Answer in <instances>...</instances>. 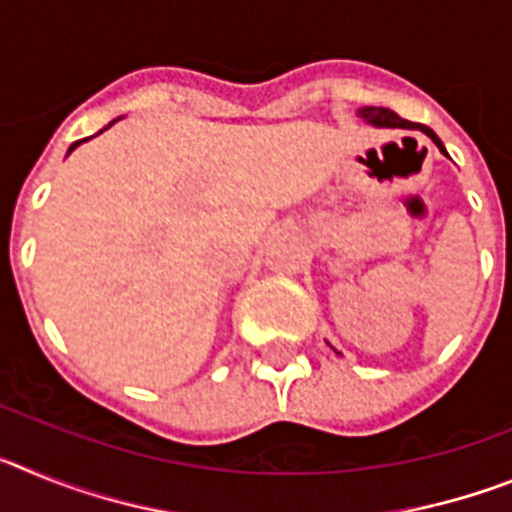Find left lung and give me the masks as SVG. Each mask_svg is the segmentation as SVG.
<instances>
[{
	"label": "left lung",
	"mask_w": 512,
	"mask_h": 512,
	"mask_svg": "<svg viewBox=\"0 0 512 512\" xmlns=\"http://www.w3.org/2000/svg\"><path fill=\"white\" fill-rule=\"evenodd\" d=\"M359 115L364 117L366 122H372V125H379V128H413V130L418 128V130H423V133L428 135V138H431L438 148H441V153H446V148H443V143H441V140H438V135L433 133L431 128H425V125H418V122L402 120V117L397 115V112L384 110V107H364V110H361Z\"/></svg>",
	"instance_id": "left-lung-1"
}]
</instances>
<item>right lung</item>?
Wrapping results in <instances>:
<instances>
[{
  "label": "right lung",
  "instance_id": "right-lung-1",
  "mask_svg": "<svg viewBox=\"0 0 512 512\" xmlns=\"http://www.w3.org/2000/svg\"><path fill=\"white\" fill-rule=\"evenodd\" d=\"M84 140H87V138H84ZM79 143H81V140H76L74 146H71V148H69V153H71V151H74V148H76V146H79Z\"/></svg>",
  "mask_w": 512,
  "mask_h": 512
}]
</instances>
